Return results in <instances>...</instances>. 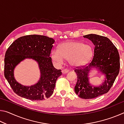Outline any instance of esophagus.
Masks as SVG:
<instances>
[{
	"label": "esophagus",
	"instance_id": "obj_1",
	"mask_svg": "<svg viewBox=\"0 0 124 124\" xmlns=\"http://www.w3.org/2000/svg\"><path fill=\"white\" fill-rule=\"evenodd\" d=\"M69 72V70H67V69H64V70H62V72L63 74H66V73H68Z\"/></svg>",
	"mask_w": 124,
	"mask_h": 124
}]
</instances>
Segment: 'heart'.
I'll list each match as a JSON object with an SVG mask.
<instances>
[{
    "label": "heart",
    "mask_w": 124,
    "mask_h": 124,
    "mask_svg": "<svg viewBox=\"0 0 124 124\" xmlns=\"http://www.w3.org/2000/svg\"><path fill=\"white\" fill-rule=\"evenodd\" d=\"M93 54V49L90 45L75 41H67L58 46V50L51 52L54 61L61 64L64 59L68 60L69 63L74 67L85 65L91 61Z\"/></svg>",
    "instance_id": "obj_1"
}]
</instances>
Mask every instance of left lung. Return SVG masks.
<instances>
[{
    "label": "left lung",
    "mask_w": 124,
    "mask_h": 124,
    "mask_svg": "<svg viewBox=\"0 0 124 124\" xmlns=\"http://www.w3.org/2000/svg\"><path fill=\"white\" fill-rule=\"evenodd\" d=\"M95 45L93 57L88 64L76 67L77 75L75 92L79 97L92 99L107 93L114 84L120 70V56L117 48L108 38L90 34L84 35ZM96 67L106 75L102 85L93 87L89 84L88 73L92 67Z\"/></svg>",
    "instance_id": "1"
}]
</instances>
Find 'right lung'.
<instances>
[{
	"mask_svg": "<svg viewBox=\"0 0 124 124\" xmlns=\"http://www.w3.org/2000/svg\"><path fill=\"white\" fill-rule=\"evenodd\" d=\"M54 43L53 39L44 35H28L16 39L8 48L4 58V76L17 95L32 101L43 100L52 95L56 80L62 74L50 57ZM27 58L36 60L41 72L39 81L31 87L18 83L13 77L14 67Z\"/></svg>",
	"mask_w": 124,
	"mask_h": 124,
	"instance_id": "1",
	"label": "right lung"
}]
</instances>
